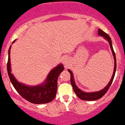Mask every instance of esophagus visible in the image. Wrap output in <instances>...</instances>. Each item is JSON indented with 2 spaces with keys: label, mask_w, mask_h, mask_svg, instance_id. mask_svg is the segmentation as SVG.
<instances>
[{
  "label": "esophagus",
  "mask_w": 125,
  "mask_h": 125,
  "mask_svg": "<svg viewBox=\"0 0 125 125\" xmlns=\"http://www.w3.org/2000/svg\"><path fill=\"white\" fill-rule=\"evenodd\" d=\"M63 63L64 64L65 66H68V64H69V60L67 59V58H64L63 59Z\"/></svg>",
  "instance_id": "1"
}]
</instances>
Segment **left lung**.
<instances>
[{
  "instance_id": "1",
  "label": "left lung",
  "mask_w": 125,
  "mask_h": 125,
  "mask_svg": "<svg viewBox=\"0 0 125 125\" xmlns=\"http://www.w3.org/2000/svg\"><path fill=\"white\" fill-rule=\"evenodd\" d=\"M98 34L100 36L104 37V38L106 39L109 43L110 46L111 50H112V54H113V58H114V60H115V67H114V71H113V74L112 75V79H111L109 83H108V85L105 87L104 89L100 90L98 92H90V93H87V92H84L78 89V87L76 86L75 82H74V78H73V74L71 71L68 69V71L71 74V83L72 86H73V90L75 92V93L76 94L77 96L79 98H81V100H87V101H92V100H98L99 98H102L105 94L107 93V92L108 91V89L110 87L111 85H112V82L113 81L114 77H115V72H116V56H115V53L113 50V46H112V40H111L110 37L108 36V34L102 30L101 29H98Z\"/></svg>"
}]
</instances>
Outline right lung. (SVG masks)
I'll list each match as a JSON object with an SVG mask.
<instances>
[{"label":"right lung","instance_id":"right-lung-1","mask_svg":"<svg viewBox=\"0 0 125 125\" xmlns=\"http://www.w3.org/2000/svg\"><path fill=\"white\" fill-rule=\"evenodd\" d=\"M10 49L11 46L9 50V58L7 66L8 75L12 85L18 92V93L25 100L34 104H47L52 101L56 94L58 77L61 73L64 70V66L62 64L58 65L51 71L44 83L36 87L27 86L18 82L11 73Z\"/></svg>","mask_w":125,"mask_h":125}]
</instances>
